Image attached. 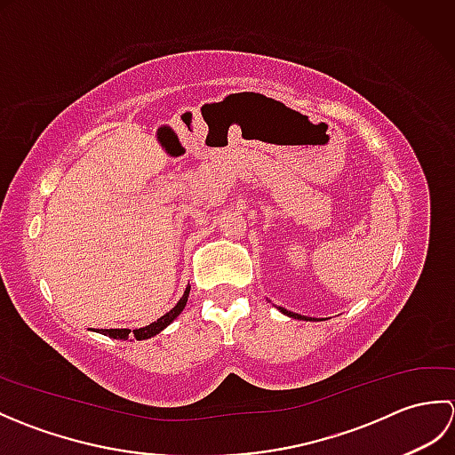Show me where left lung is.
<instances>
[{
	"label": "left lung",
	"mask_w": 455,
	"mask_h": 455,
	"mask_svg": "<svg viewBox=\"0 0 455 455\" xmlns=\"http://www.w3.org/2000/svg\"><path fill=\"white\" fill-rule=\"evenodd\" d=\"M279 311H282L283 315L293 316V318H305V316H301V315H295V313H291V311H285V308H279ZM307 321H311V318H307Z\"/></svg>",
	"instance_id": "1"
}]
</instances>
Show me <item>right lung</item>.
I'll return each instance as SVG.
<instances>
[{"instance_id": "1", "label": "right lung", "mask_w": 455, "mask_h": 455, "mask_svg": "<svg viewBox=\"0 0 455 455\" xmlns=\"http://www.w3.org/2000/svg\"><path fill=\"white\" fill-rule=\"evenodd\" d=\"M188 295H189V289H186V293H183V297L180 299L178 305L173 307L170 313L160 316L158 321H154L148 326L137 328V331H129V328H109V331H105V328H101L100 332L113 338V340H127V338H134V340H147V338H152V336L160 334L164 328H166L173 321V318H176L183 311V307H186V303H188Z\"/></svg>"}]
</instances>
